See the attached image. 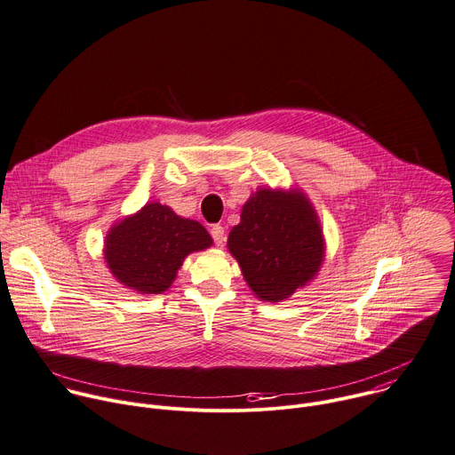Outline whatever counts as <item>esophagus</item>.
Here are the masks:
<instances>
[{"instance_id":"obj_1","label":"esophagus","mask_w":455,"mask_h":455,"mask_svg":"<svg viewBox=\"0 0 455 455\" xmlns=\"http://www.w3.org/2000/svg\"><path fill=\"white\" fill-rule=\"evenodd\" d=\"M211 235H212V239H214V243H216L218 246H223L225 241H227V234H225V228H223L221 225H212Z\"/></svg>"}]
</instances>
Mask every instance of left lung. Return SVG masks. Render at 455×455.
Wrapping results in <instances>:
<instances>
[{"label": "left lung", "mask_w": 455, "mask_h": 455, "mask_svg": "<svg viewBox=\"0 0 455 455\" xmlns=\"http://www.w3.org/2000/svg\"><path fill=\"white\" fill-rule=\"evenodd\" d=\"M241 273L264 301H282L316 276L325 257L318 214L298 189H257L227 241Z\"/></svg>", "instance_id": "8db88e82"}]
</instances>
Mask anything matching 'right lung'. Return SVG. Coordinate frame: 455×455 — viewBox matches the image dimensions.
Listing matches in <instances>:
<instances>
[{
  "label": "right lung",
  "mask_w": 455,
  "mask_h": 455,
  "mask_svg": "<svg viewBox=\"0 0 455 455\" xmlns=\"http://www.w3.org/2000/svg\"><path fill=\"white\" fill-rule=\"evenodd\" d=\"M211 244L204 225L151 202L108 230L103 255L117 282L140 294H161L173 283L184 259Z\"/></svg>",
  "instance_id": "right-lung-1"
}]
</instances>
